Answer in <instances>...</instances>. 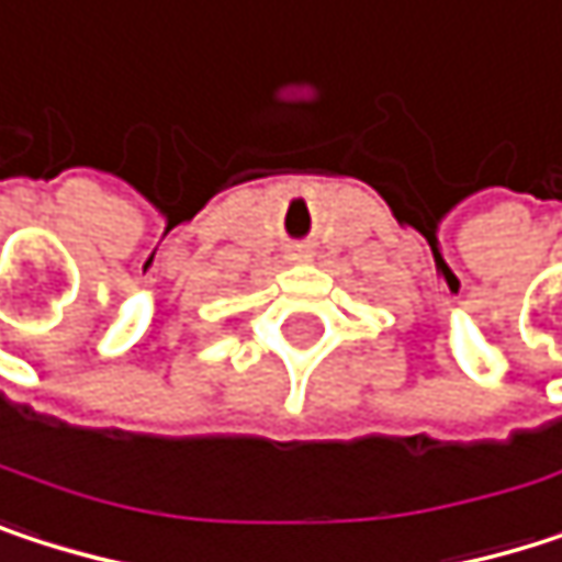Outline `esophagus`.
<instances>
[{"instance_id": "obj_1", "label": "esophagus", "mask_w": 562, "mask_h": 562, "mask_svg": "<svg viewBox=\"0 0 562 562\" xmlns=\"http://www.w3.org/2000/svg\"><path fill=\"white\" fill-rule=\"evenodd\" d=\"M307 258V251H291V261H304Z\"/></svg>"}]
</instances>
